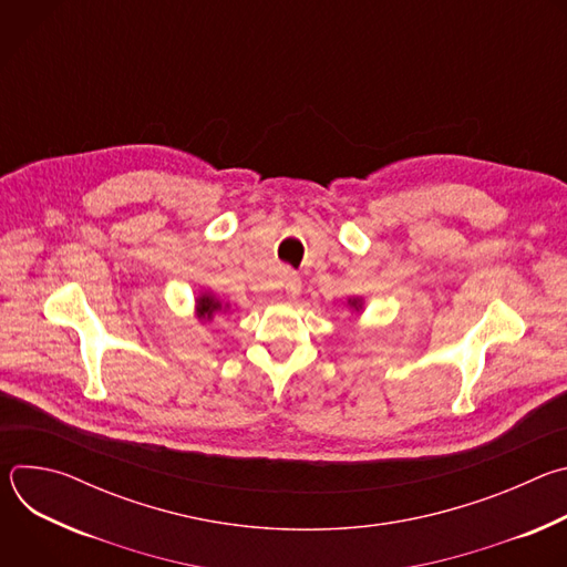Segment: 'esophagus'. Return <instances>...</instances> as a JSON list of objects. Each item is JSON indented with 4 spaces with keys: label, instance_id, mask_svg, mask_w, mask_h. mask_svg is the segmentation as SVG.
<instances>
[{
    "label": "esophagus",
    "instance_id": "obj_1",
    "mask_svg": "<svg viewBox=\"0 0 567 567\" xmlns=\"http://www.w3.org/2000/svg\"><path fill=\"white\" fill-rule=\"evenodd\" d=\"M285 293H287V298H296L300 293V278L296 274H287Z\"/></svg>",
    "mask_w": 567,
    "mask_h": 567
}]
</instances>
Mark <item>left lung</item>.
Instances as JSON below:
<instances>
[{"label":"left lung","instance_id":"8db88e82","mask_svg":"<svg viewBox=\"0 0 567 567\" xmlns=\"http://www.w3.org/2000/svg\"><path fill=\"white\" fill-rule=\"evenodd\" d=\"M348 305H350L352 309H357V311L361 309V300H359V298H350V300H348Z\"/></svg>","mask_w":567,"mask_h":567}]
</instances>
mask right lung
<instances>
[{
    "label": "right lung",
    "mask_w": 567,
    "mask_h": 567,
    "mask_svg": "<svg viewBox=\"0 0 567 567\" xmlns=\"http://www.w3.org/2000/svg\"><path fill=\"white\" fill-rule=\"evenodd\" d=\"M217 311H221V302H219L215 296L202 293V296L197 298V316H199L202 320H213V316H215Z\"/></svg>",
    "instance_id": "obj_1"
}]
</instances>
